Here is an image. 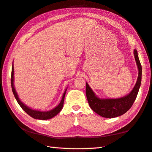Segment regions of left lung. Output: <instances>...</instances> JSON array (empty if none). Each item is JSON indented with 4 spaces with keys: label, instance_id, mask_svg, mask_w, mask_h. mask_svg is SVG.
Instances as JSON below:
<instances>
[{
    "label": "left lung",
    "instance_id": "left-lung-1",
    "mask_svg": "<svg viewBox=\"0 0 152 152\" xmlns=\"http://www.w3.org/2000/svg\"><path fill=\"white\" fill-rule=\"evenodd\" d=\"M134 56L138 69L137 83L131 92L119 98H100L86 82V95L90 107L94 112L106 118H113L125 113L132 106L140 87L142 80V66L139 60L138 52L134 49Z\"/></svg>",
    "mask_w": 152,
    "mask_h": 152
}]
</instances>
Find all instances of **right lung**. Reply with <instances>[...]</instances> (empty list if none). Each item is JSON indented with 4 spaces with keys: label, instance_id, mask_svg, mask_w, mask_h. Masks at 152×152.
Masks as SVG:
<instances>
[{
    "label": "right lung",
    "instance_id": "add662e5",
    "mask_svg": "<svg viewBox=\"0 0 152 152\" xmlns=\"http://www.w3.org/2000/svg\"><path fill=\"white\" fill-rule=\"evenodd\" d=\"M14 65H12V75H11V86H12V92H13V94L15 96V98L16 99V100L18 102V104L20 105L21 107L26 111V112L31 117H32L33 118L36 119H41V120H47V119H50L52 117H54L57 115L58 113H60V111L61 110L64 106V98H65V95H66V91L67 88L65 90V91L64 92V94L62 96V98L60 101V103L57 106H56L54 108H53L52 110H50L49 111H40V110H33L32 108H31L28 106H27L26 104H23L22 102L20 100V99L19 98V96L17 94V92L15 91V87H14Z\"/></svg>",
    "mask_w": 152,
    "mask_h": 152
}]
</instances>
